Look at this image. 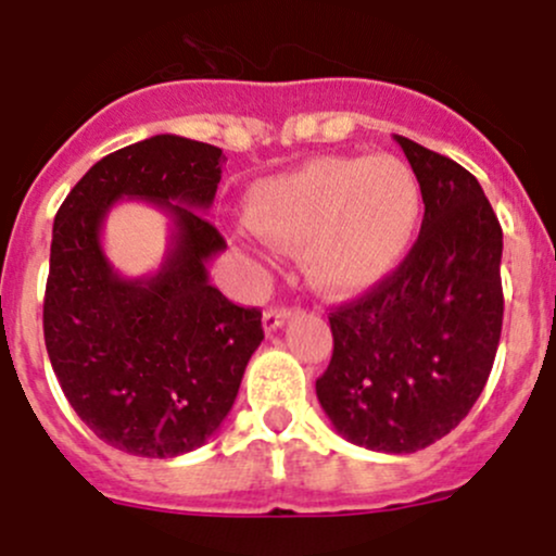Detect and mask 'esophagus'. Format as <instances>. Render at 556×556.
Returning a JSON list of instances; mask_svg holds the SVG:
<instances>
[{"label":"esophagus","mask_w":556,"mask_h":556,"mask_svg":"<svg viewBox=\"0 0 556 556\" xmlns=\"http://www.w3.org/2000/svg\"><path fill=\"white\" fill-rule=\"evenodd\" d=\"M288 320H290V309H282V306H271V309L263 312V328H266L268 333L282 328Z\"/></svg>","instance_id":"1"}]
</instances>
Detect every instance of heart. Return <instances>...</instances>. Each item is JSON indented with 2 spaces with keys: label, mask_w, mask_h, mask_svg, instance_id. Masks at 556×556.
I'll return each instance as SVG.
<instances>
[{
  "label": "heart",
  "mask_w": 556,
  "mask_h": 556,
  "mask_svg": "<svg viewBox=\"0 0 556 556\" xmlns=\"http://www.w3.org/2000/svg\"><path fill=\"white\" fill-rule=\"evenodd\" d=\"M252 230L279 250H301L323 293L366 288L402 263L421 219V185L391 154L315 157L247 192Z\"/></svg>",
  "instance_id": "b5f03b06"
}]
</instances>
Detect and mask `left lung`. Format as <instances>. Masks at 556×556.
Masks as SVG:
<instances>
[{
    "label": "left lung",
    "instance_id": "obj_1",
    "mask_svg": "<svg viewBox=\"0 0 556 556\" xmlns=\"http://www.w3.org/2000/svg\"><path fill=\"white\" fill-rule=\"evenodd\" d=\"M393 138L421 185V233L391 277L331 312L333 355L315 391L344 440L415 454L459 427L489 380L503 228L470 170Z\"/></svg>",
    "mask_w": 556,
    "mask_h": 556
}]
</instances>
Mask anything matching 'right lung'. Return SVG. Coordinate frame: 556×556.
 I'll return each instance as SVG.
<instances>
[{
  "mask_svg": "<svg viewBox=\"0 0 556 556\" xmlns=\"http://www.w3.org/2000/svg\"><path fill=\"white\" fill-rule=\"evenodd\" d=\"M223 163L212 143L154 135L91 165L53 219L48 358L80 421L124 454L168 459L201 448L263 342L261 309L236 306L208 282L225 239L203 214ZM124 197L172 217L169 252L149 278H122L101 250L106 212Z\"/></svg>",
  "mask_w": 556,
  "mask_h": 556,
  "instance_id": "obj_1",
  "label": "right lung"
}]
</instances>
